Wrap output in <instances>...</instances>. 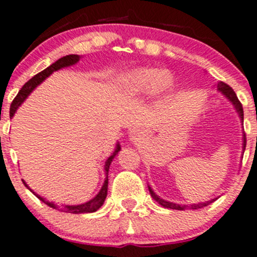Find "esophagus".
Returning a JSON list of instances; mask_svg holds the SVG:
<instances>
[{
  "label": "esophagus",
  "mask_w": 257,
  "mask_h": 257,
  "mask_svg": "<svg viewBox=\"0 0 257 257\" xmlns=\"http://www.w3.org/2000/svg\"><path fill=\"white\" fill-rule=\"evenodd\" d=\"M142 137H143V132H142L141 129H134V131L131 133V139L133 142L141 141Z\"/></svg>",
  "instance_id": "34e87169"
}]
</instances>
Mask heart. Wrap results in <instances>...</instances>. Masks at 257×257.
<instances>
[{
	"mask_svg": "<svg viewBox=\"0 0 257 257\" xmlns=\"http://www.w3.org/2000/svg\"><path fill=\"white\" fill-rule=\"evenodd\" d=\"M174 85V78L168 71L153 67H142L125 72L118 78V87L129 97H139L153 93L162 95Z\"/></svg>",
	"mask_w": 257,
	"mask_h": 257,
	"instance_id": "b5f03b06",
	"label": "heart"
}]
</instances>
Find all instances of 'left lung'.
Instances as JSON below:
<instances>
[{
    "label": "left lung",
    "instance_id": "8db88e82",
    "mask_svg": "<svg viewBox=\"0 0 257 257\" xmlns=\"http://www.w3.org/2000/svg\"><path fill=\"white\" fill-rule=\"evenodd\" d=\"M216 89L217 92L221 93L222 95H224L225 98H226L227 100H229L230 103H231L232 105H234L235 110H236L237 114H239L240 116V120L241 123H243V110H242V105H241L240 100L237 99L236 94H235V92L232 90L231 87H229V85L226 84V83H222V82H219L216 85ZM245 147H246V137H245V133H243L242 136V155H243V152H245ZM148 189H149L150 191V195H152V198L154 199L157 203H159L160 205L164 206V208L167 209H173V210H185V209H201L204 208V206H208L209 204H211L212 201H215L216 199H211V200L209 201H204V203H198V204H190V205H180V204H177V203H172V201H168V200H164V199L160 198L159 195H157V194L154 193V190H153L152 188H150L149 185H148Z\"/></svg>",
    "mask_w": 257,
    "mask_h": 257
}]
</instances>
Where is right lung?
I'll list each match as a JSON object with an SVG mask.
<instances>
[{
  "instance_id": "1",
  "label": "right lung",
  "mask_w": 257,
  "mask_h": 257,
  "mask_svg": "<svg viewBox=\"0 0 257 257\" xmlns=\"http://www.w3.org/2000/svg\"><path fill=\"white\" fill-rule=\"evenodd\" d=\"M79 59H80V56H78V54H68V56H64V57H62V58H59L58 61L54 62L53 64H51V66L47 67V68L43 69L42 72H40V73L36 74L35 77H32V78L28 80V82L26 83V84L23 85L22 88H21V90H20V92H18V94L16 95V98H15L14 102H12L11 108H10V118H12V116L15 115V113L17 112V109H18V108H20V105L22 104V103L26 100V98H27L28 95H30L31 93L33 92V90H35V88H37V85H40L41 83L43 82V80H45L46 78H48V77L51 76V74L53 73V72L59 71V69H62V68H66V67L73 66V64L78 63ZM120 149H121L120 144L116 143L115 144V148H114V152L109 155V157L107 158V160H105V163H104V174H105L104 183H103L102 188H100V190L98 191L97 195H95L94 198L90 199V200H88L87 203L78 204V205H63V206H59V205H57V204H54L53 201L46 200L45 198H42V196H41V195L36 194L35 191H33L32 189H31L30 186L27 185V183H26L25 180H22V181H23V184H25L26 188L30 189V190L32 191V193L35 194V195L37 196V198L40 199L41 201H43V203H45V204H47V205L51 206V208L59 210V211L71 212V214H87V212H94V211H97V210L103 205V203H104L105 198H107V193H108V172H109V167H110V164H112L113 159H114V158H115V155L118 154L119 150H120Z\"/></svg>"
}]
</instances>
